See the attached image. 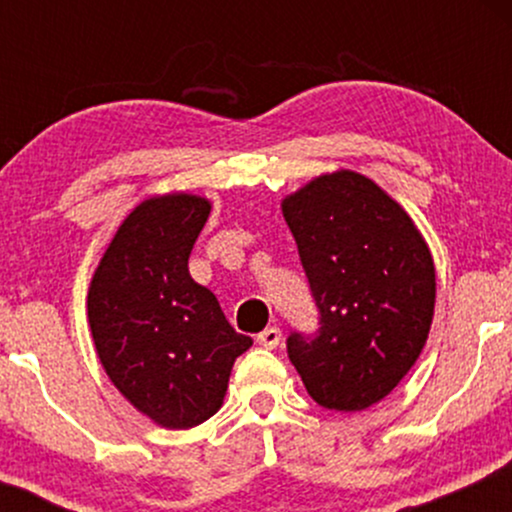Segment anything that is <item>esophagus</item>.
<instances>
[{
  "label": "esophagus",
  "instance_id": "34e87169",
  "mask_svg": "<svg viewBox=\"0 0 512 512\" xmlns=\"http://www.w3.org/2000/svg\"><path fill=\"white\" fill-rule=\"evenodd\" d=\"M279 342H281L279 327H267V330L257 334V344L264 346V349H274V346H279Z\"/></svg>",
  "mask_w": 512,
  "mask_h": 512
}]
</instances>
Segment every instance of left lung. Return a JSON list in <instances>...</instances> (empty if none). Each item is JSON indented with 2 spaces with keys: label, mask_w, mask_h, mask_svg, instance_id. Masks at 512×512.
<instances>
[{
  "label": "left lung",
  "mask_w": 512,
  "mask_h": 512,
  "mask_svg": "<svg viewBox=\"0 0 512 512\" xmlns=\"http://www.w3.org/2000/svg\"><path fill=\"white\" fill-rule=\"evenodd\" d=\"M320 330L286 339L320 407L363 411L390 395L424 349L436 267L409 214L366 175H320L281 202Z\"/></svg>",
  "instance_id": "8db88e82"
}]
</instances>
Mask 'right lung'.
<instances>
[{
    "label": "right lung",
    "instance_id": "obj_1",
    "mask_svg": "<svg viewBox=\"0 0 512 512\" xmlns=\"http://www.w3.org/2000/svg\"><path fill=\"white\" fill-rule=\"evenodd\" d=\"M204 197H151L117 228L88 289V325L105 373L142 414L192 428L223 404L252 339L228 325L187 260L209 219Z\"/></svg>",
    "mask_w": 512,
    "mask_h": 512
}]
</instances>
